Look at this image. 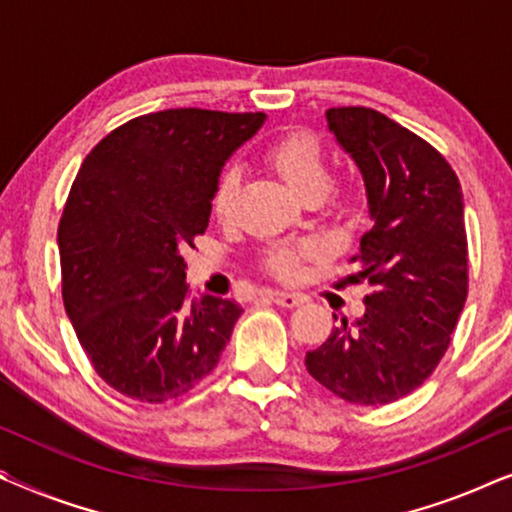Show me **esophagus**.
<instances>
[{
    "label": "esophagus",
    "mask_w": 512,
    "mask_h": 512,
    "mask_svg": "<svg viewBox=\"0 0 512 512\" xmlns=\"http://www.w3.org/2000/svg\"><path fill=\"white\" fill-rule=\"evenodd\" d=\"M265 298L282 307H296L305 300L300 293H289V291H265Z\"/></svg>",
    "instance_id": "esophagus-1"
}]
</instances>
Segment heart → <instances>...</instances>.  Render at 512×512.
Instances as JSON below:
<instances>
[{
	"label": "heart",
	"instance_id": "b5f03b06",
	"mask_svg": "<svg viewBox=\"0 0 512 512\" xmlns=\"http://www.w3.org/2000/svg\"><path fill=\"white\" fill-rule=\"evenodd\" d=\"M265 163L305 200H321L338 219H354L366 205V188L359 179H333V165L326 144L310 130H293L277 137L263 153ZM242 177L235 167L221 172L212 191V214L228 223L235 214ZM319 249L312 242H272L261 254V270L277 282H296L305 263L317 258Z\"/></svg>",
	"mask_w": 512,
	"mask_h": 512
}]
</instances>
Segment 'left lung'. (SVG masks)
<instances>
[{"label": "left lung", "mask_w": 512, "mask_h": 512, "mask_svg": "<svg viewBox=\"0 0 512 512\" xmlns=\"http://www.w3.org/2000/svg\"><path fill=\"white\" fill-rule=\"evenodd\" d=\"M326 118L366 181L375 223L349 258L347 284L366 282L370 293L363 317L340 319L305 366L349 403L387 405L436 370L464 310V195L443 153L380 111L333 107Z\"/></svg>", "instance_id": "obj_1"}]
</instances>
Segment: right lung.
I'll return each mask as SVG.
<instances>
[{"label": "right lung", "mask_w": 512, "mask_h": 512, "mask_svg": "<svg viewBox=\"0 0 512 512\" xmlns=\"http://www.w3.org/2000/svg\"><path fill=\"white\" fill-rule=\"evenodd\" d=\"M265 114L165 109L111 130L83 160L62 209V300L95 373L158 405L212 373L242 307L188 300L184 251L212 214V191Z\"/></svg>", "instance_id": "obj_1"}]
</instances>
